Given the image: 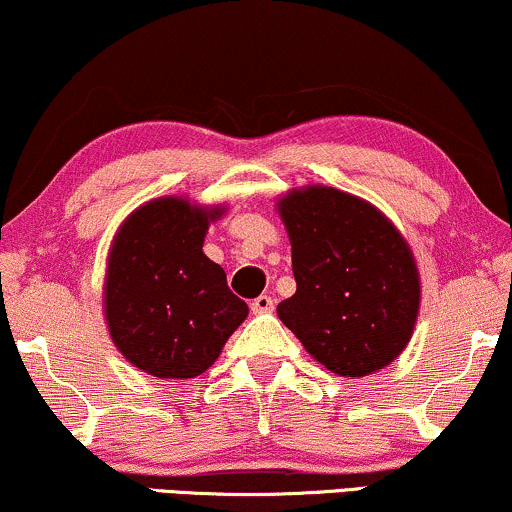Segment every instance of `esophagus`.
<instances>
[{
	"label": "esophagus",
	"instance_id": "34e87169",
	"mask_svg": "<svg viewBox=\"0 0 512 512\" xmlns=\"http://www.w3.org/2000/svg\"><path fill=\"white\" fill-rule=\"evenodd\" d=\"M250 309H252V314H269V312H274V297H269V295L255 297V300H252V304H250Z\"/></svg>",
	"mask_w": 512,
	"mask_h": 512
}]
</instances>
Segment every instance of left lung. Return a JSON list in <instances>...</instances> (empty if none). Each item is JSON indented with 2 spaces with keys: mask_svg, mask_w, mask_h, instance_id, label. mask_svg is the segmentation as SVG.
<instances>
[{
  "mask_svg": "<svg viewBox=\"0 0 512 512\" xmlns=\"http://www.w3.org/2000/svg\"><path fill=\"white\" fill-rule=\"evenodd\" d=\"M293 248L297 290L278 319L328 371L361 378L409 345L420 276L409 243L378 208L333 186L276 203Z\"/></svg>",
  "mask_w": 512,
  "mask_h": 512,
  "instance_id": "1",
  "label": "left lung"
}]
</instances>
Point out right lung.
I'll return each mask as SVG.
<instances>
[{
  "instance_id": "add662e5",
  "label": "right lung",
  "mask_w": 512,
  "mask_h": 512,
  "mask_svg": "<svg viewBox=\"0 0 512 512\" xmlns=\"http://www.w3.org/2000/svg\"><path fill=\"white\" fill-rule=\"evenodd\" d=\"M222 205L179 196L148 200L129 215L108 255L103 309L122 357L155 378H196L248 316L203 241Z\"/></svg>"
}]
</instances>
